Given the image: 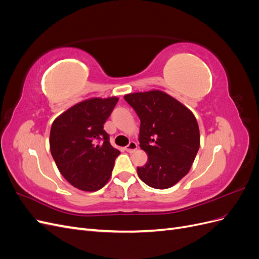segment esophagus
I'll use <instances>...</instances> for the list:
<instances>
[{
	"mask_svg": "<svg viewBox=\"0 0 259 259\" xmlns=\"http://www.w3.org/2000/svg\"><path fill=\"white\" fill-rule=\"evenodd\" d=\"M136 149H137V144L135 142H130V144L126 147H125V150H126L130 153L134 152Z\"/></svg>",
	"mask_w": 259,
	"mask_h": 259,
	"instance_id": "1",
	"label": "esophagus"
}]
</instances>
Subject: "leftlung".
Listing matches in <instances>:
<instances>
[{"instance_id": "left-lung-1", "label": "left lung", "mask_w": 259, "mask_h": 259, "mask_svg": "<svg viewBox=\"0 0 259 259\" xmlns=\"http://www.w3.org/2000/svg\"><path fill=\"white\" fill-rule=\"evenodd\" d=\"M140 120L139 143L146 165L137 167L143 182L167 189L190 170L200 148V131L193 113L168 94L154 90L124 96Z\"/></svg>"}]
</instances>
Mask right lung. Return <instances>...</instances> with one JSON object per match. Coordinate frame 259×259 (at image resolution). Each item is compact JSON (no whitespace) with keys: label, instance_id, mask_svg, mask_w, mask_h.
<instances>
[{"label":"right lung","instance_id":"1","mask_svg":"<svg viewBox=\"0 0 259 259\" xmlns=\"http://www.w3.org/2000/svg\"><path fill=\"white\" fill-rule=\"evenodd\" d=\"M117 100L86 99L69 108L52 124V156L60 174L77 189L97 191L110 179L120 151L109 142L104 124Z\"/></svg>","mask_w":259,"mask_h":259}]
</instances>
